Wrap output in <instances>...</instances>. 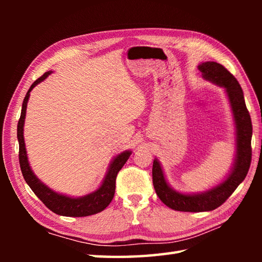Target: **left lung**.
Wrapping results in <instances>:
<instances>
[{
  "instance_id": "1",
  "label": "left lung",
  "mask_w": 262,
  "mask_h": 262,
  "mask_svg": "<svg viewBox=\"0 0 262 262\" xmlns=\"http://www.w3.org/2000/svg\"><path fill=\"white\" fill-rule=\"evenodd\" d=\"M198 70L205 80L225 89L235 121L236 154L231 173L223 182L207 191L192 194L173 190L166 182L158 159H155L152 169L155 192L163 204L179 211H208L220 207L247 177L252 158V122L237 80L223 65L216 62L202 63Z\"/></svg>"
}]
</instances>
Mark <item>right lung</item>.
<instances>
[{
    "label": "right lung",
    "mask_w": 262,
    "mask_h": 262,
    "mask_svg": "<svg viewBox=\"0 0 262 262\" xmlns=\"http://www.w3.org/2000/svg\"><path fill=\"white\" fill-rule=\"evenodd\" d=\"M51 73V71L46 72L45 74L41 75L39 79H37L32 83L24 99V103H22L21 116L18 122V133H16L19 141V162L22 176H24L28 186L31 188V190L35 192L36 196L45 204L48 209L54 211L55 214L71 217H84L94 215L97 213H100V211H102L111 203V200H113L116 189L117 174H118L120 169L127 162V160L129 159L132 152L125 151L117 155L109 166L107 174H105L102 181V185L100 186L96 191L89 193L86 196H82L79 198L69 197L65 196V194L55 192L51 188L43 185V183L33 174V172L29 165L24 138V125L26 118L27 103L28 100H29L31 90L38 84V83L45 80Z\"/></svg>",
    "instance_id": "1"
}]
</instances>
